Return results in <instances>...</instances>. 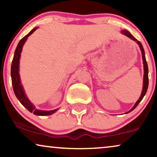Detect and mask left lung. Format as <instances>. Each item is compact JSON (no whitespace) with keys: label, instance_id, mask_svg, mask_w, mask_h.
Segmentation results:
<instances>
[{"label":"left lung","instance_id":"1","mask_svg":"<svg viewBox=\"0 0 157 157\" xmlns=\"http://www.w3.org/2000/svg\"><path fill=\"white\" fill-rule=\"evenodd\" d=\"M121 33L124 34V35H125L127 36V37L130 38L131 39H132L133 40H134V41H136L137 44H139V47H140V49L141 51V53H142V59H143V63H144V84H143V90H142V92H141V96L140 98H139V99L137 101L136 104L134 106V107L131 109L130 111H128L127 113H129L131 111L134 110V109L136 108V107L138 106V104L139 103L141 102V101L143 99L144 96H145L146 93H147V89H148V86H149V77H148V65H147V60H146V58H145V53H144V48L142 46V45H141V42L139 41V40H137V39H136L134 36H133L132 34H131L128 31H126V30H124V31H122Z\"/></svg>","mask_w":157,"mask_h":157}]
</instances>
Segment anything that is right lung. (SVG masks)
I'll use <instances>...</instances> for the list:
<instances>
[{"label": "right lung", "mask_w": 157, "mask_h": 157, "mask_svg": "<svg viewBox=\"0 0 157 157\" xmlns=\"http://www.w3.org/2000/svg\"><path fill=\"white\" fill-rule=\"evenodd\" d=\"M38 28H35L33 29L31 32H29V33H28L26 36H24L20 41H19L18 46L16 47V51H15L13 59L12 61V65H11V79H12V85H13V91L15 93V95L17 97V98L19 100L22 105L24 107H25L30 112H33L35 115L38 116H46V115H50L52 114L57 111V109L52 111H40L38 110L35 108V106L32 104V103L28 99V98L25 96V92L23 91V86L21 83L20 77H19V60H20L21 56V53L22 51L23 46L25 44V40H27V38L29 36L33 33L34 31L37 29Z\"/></svg>", "instance_id": "right-lung-1"}]
</instances>
